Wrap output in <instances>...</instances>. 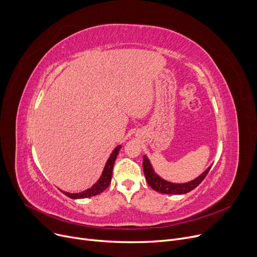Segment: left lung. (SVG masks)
Masks as SVG:
<instances>
[{
    "label": "left lung",
    "mask_w": 257,
    "mask_h": 257,
    "mask_svg": "<svg viewBox=\"0 0 257 257\" xmlns=\"http://www.w3.org/2000/svg\"><path fill=\"white\" fill-rule=\"evenodd\" d=\"M210 168L211 167L207 168V170H205V172L195 180H192L188 183H184V184H175V183L167 182L159 177L154 172L149 159L146 158V156L143 157V172L149 185L154 190L165 194H184L193 190L195 187L201 184V182L206 178L207 175H208Z\"/></svg>",
    "instance_id": "obj_1"
}]
</instances>
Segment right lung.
Returning a JSON list of instances; mask_svg holds the SVG:
<instances>
[{"mask_svg": "<svg viewBox=\"0 0 257 257\" xmlns=\"http://www.w3.org/2000/svg\"><path fill=\"white\" fill-rule=\"evenodd\" d=\"M120 149H121V145L117 146V148L113 151L112 155L109 156L108 160L104 166L101 178L98 180V182L95 183V184L91 188L84 190L82 192H79V193H69V192H64V193L67 195V197H69L71 199H84V198L93 197V195H96V194H99L103 190H105L108 187V185L111 184L114 163L116 161V158L118 156Z\"/></svg>", "mask_w": 257, "mask_h": 257, "instance_id": "add662e5", "label": "right lung"}]
</instances>
